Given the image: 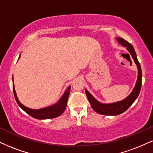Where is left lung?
<instances>
[{"instance_id":"1","label":"left lung","mask_w":153,"mask_h":153,"mask_svg":"<svg viewBox=\"0 0 153 153\" xmlns=\"http://www.w3.org/2000/svg\"><path fill=\"white\" fill-rule=\"evenodd\" d=\"M116 40L122 46L126 47L127 50L129 52V53L131 54L133 60H134L135 65H137V71H138L137 74H137L136 84H135L134 88H133V91L125 99L118 101V102L112 103H101L99 101H97L87 90L85 89L86 97L88 98V100L89 101L90 104H91L92 108L99 114L105 115V116H116V115H119L122 113L125 112L133 104V103L138 97L141 89V85H142V71H141L140 65L139 63L138 60H137L134 48H133L131 44H130L129 42H128L127 41L121 38V37H117Z\"/></svg>"}]
</instances>
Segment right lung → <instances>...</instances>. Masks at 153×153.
I'll return each instance as SVG.
<instances>
[{
	"label": "right lung",
	"instance_id": "1",
	"mask_svg": "<svg viewBox=\"0 0 153 153\" xmlns=\"http://www.w3.org/2000/svg\"><path fill=\"white\" fill-rule=\"evenodd\" d=\"M20 54L19 56L18 59H20ZM13 93H14V97L15 99L16 100V102L18 103L19 106L24 111H25L27 114H29L30 116L33 117V118H36V119H50V118H54L56 117L59 116L60 115H62L65 111L66 106H67V100L68 97L69 96V93H70V89H71V86H68V88L66 89L63 95L62 96V97L60 98L59 101L56 102L55 104L50 105V106L45 107V108H39V109H32L26 107L25 105L22 104L20 102L17 97V94L15 90V86L14 84H13Z\"/></svg>",
	"mask_w": 153,
	"mask_h": 153
}]
</instances>
